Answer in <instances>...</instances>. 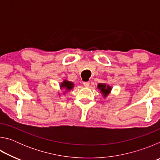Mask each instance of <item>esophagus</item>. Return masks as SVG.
Here are the masks:
<instances>
[{"label": "esophagus", "instance_id": "obj_1", "mask_svg": "<svg viewBox=\"0 0 160 160\" xmlns=\"http://www.w3.org/2000/svg\"><path fill=\"white\" fill-rule=\"evenodd\" d=\"M83 85L86 87V88H88V87L90 86V82H83Z\"/></svg>", "mask_w": 160, "mask_h": 160}]
</instances>
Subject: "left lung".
<instances>
[{
  "mask_svg": "<svg viewBox=\"0 0 160 160\" xmlns=\"http://www.w3.org/2000/svg\"><path fill=\"white\" fill-rule=\"evenodd\" d=\"M97 88L100 90V92L102 94L104 98L109 95L111 91H112V88L109 85H107L106 83H99L97 85Z\"/></svg>",
  "mask_w": 160,
  "mask_h": 160,
  "instance_id": "obj_1",
  "label": "left lung"
}]
</instances>
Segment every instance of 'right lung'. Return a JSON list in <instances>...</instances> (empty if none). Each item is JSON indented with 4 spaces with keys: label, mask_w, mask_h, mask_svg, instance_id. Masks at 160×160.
Returning <instances> with one entry per match:
<instances>
[{
    "label": "right lung",
    "mask_w": 160,
    "mask_h": 160,
    "mask_svg": "<svg viewBox=\"0 0 160 160\" xmlns=\"http://www.w3.org/2000/svg\"><path fill=\"white\" fill-rule=\"evenodd\" d=\"M74 87V83L72 82H70V81L67 80H64L63 82H61V85H60V88L61 89H65L66 91L63 92V94H66V92H68L70 90H72Z\"/></svg>",
    "instance_id": "obj_1"
}]
</instances>
